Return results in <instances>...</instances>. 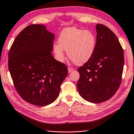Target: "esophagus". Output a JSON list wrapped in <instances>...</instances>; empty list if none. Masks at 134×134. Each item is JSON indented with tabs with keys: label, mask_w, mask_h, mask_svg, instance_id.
<instances>
[{
	"label": "esophagus",
	"mask_w": 134,
	"mask_h": 134,
	"mask_svg": "<svg viewBox=\"0 0 134 134\" xmlns=\"http://www.w3.org/2000/svg\"><path fill=\"white\" fill-rule=\"evenodd\" d=\"M68 71H69V72H71L72 71H73V69L72 67H68Z\"/></svg>",
	"instance_id": "obj_1"
}]
</instances>
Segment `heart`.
<instances>
[{"instance_id":"heart-1","label":"heart","mask_w":134,"mask_h":134,"mask_svg":"<svg viewBox=\"0 0 134 134\" xmlns=\"http://www.w3.org/2000/svg\"><path fill=\"white\" fill-rule=\"evenodd\" d=\"M59 44H54L53 49L59 60H64V50L76 65L88 62L94 53L96 45V36L92 32L76 27L63 29L58 39Z\"/></svg>"}]
</instances>
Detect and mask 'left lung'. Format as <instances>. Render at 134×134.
Returning a JSON list of instances; mask_svg holds the SVG:
<instances>
[{
	"mask_svg": "<svg viewBox=\"0 0 134 134\" xmlns=\"http://www.w3.org/2000/svg\"><path fill=\"white\" fill-rule=\"evenodd\" d=\"M96 45L90 60L77 69V87L86 100L99 103L115 94L122 80L124 50L116 36L103 24L96 25Z\"/></svg>",
	"mask_w": 134,
	"mask_h": 134,
	"instance_id": "1",
	"label": "left lung"
}]
</instances>
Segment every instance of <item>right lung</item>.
Returning <instances> with one entry per match:
<instances>
[{
  "instance_id": "obj_1",
  "label": "right lung",
  "mask_w": 134,
  "mask_h": 134,
  "mask_svg": "<svg viewBox=\"0 0 134 134\" xmlns=\"http://www.w3.org/2000/svg\"><path fill=\"white\" fill-rule=\"evenodd\" d=\"M54 35L42 25L24 28L13 41L8 54V67L13 85L24 100L44 106L57 98L68 74L64 63L51 52Z\"/></svg>"
}]
</instances>
